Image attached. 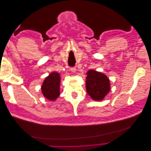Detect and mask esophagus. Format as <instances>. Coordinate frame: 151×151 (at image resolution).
<instances>
[{
  "instance_id": "34e87169",
  "label": "esophagus",
  "mask_w": 151,
  "mask_h": 151,
  "mask_svg": "<svg viewBox=\"0 0 151 151\" xmlns=\"http://www.w3.org/2000/svg\"><path fill=\"white\" fill-rule=\"evenodd\" d=\"M70 70L73 72V73H75L76 72V68L75 67H73L70 68Z\"/></svg>"
}]
</instances>
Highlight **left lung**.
<instances>
[{
  "instance_id": "1",
  "label": "left lung",
  "mask_w": 151,
  "mask_h": 151,
  "mask_svg": "<svg viewBox=\"0 0 151 151\" xmlns=\"http://www.w3.org/2000/svg\"><path fill=\"white\" fill-rule=\"evenodd\" d=\"M87 93L96 101H101L110 90L108 77L102 73L89 70L86 77Z\"/></svg>"
}]
</instances>
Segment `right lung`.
Masks as SVG:
<instances>
[{
	"label": "right lung",
	"instance_id": "1",
	"mask_svg": "<svg viewBox=\"0 0 151 151\" xmlns=\"http://www.w3.org/2000/svg\"><path fill=\"white\" fill-rule=\"evenodd\" d=\"M60 77L57 72H52L45 79L42 86L44 96L49 100H55L60 95Z\"/></svg>",
	"mask_w": 151,
	"mask_h": 151
}]
</instances>
